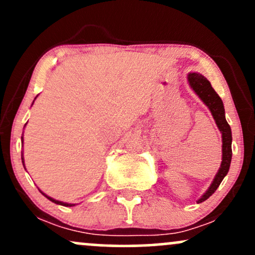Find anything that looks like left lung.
I'll list each match as a JSON object with an SVG mask.
<instances>
[{
	"label": "left lung",
	"mask_w": 255,
	"mask_h": 255,
	"mask_svg": "<svg viewBox=\"0 0 255 255\" xmlns=\"http://www.w3.org/2000/svg\"><path fill=\"white\" fill-rule=\"evenodd\" d=\"M188 81L192 89L195 91V93L203 99L204 103L211 110L213 119H215L219 130L222 131V137H223V157H222L221 169H219L218 174L216 175L209 191L199 199L198 203H203V201L209 199L216 192V189L218 188L219 184L223 181L225 175L229 171L231 154H233V151H231V140H233V137H231L230 126L227 122V120H225L223 102H222L218 93L212 89L210 81L201 74H198V73H191L188 75Z\"/></svg>",
	"instance_id": "1"
}]
</instances>
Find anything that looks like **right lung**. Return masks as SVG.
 <instances>
[{
    "label": "right lung",
    "instance_id": "right-lung-1",
    "mask_svg": "<svg viewBox=\"0 0 255 255\" xmlns=\"http://www.w3.org/2000/svg\"><path fill=\"white\" fill-rule=\"evenodd\" d=\"M49 199V200H51L52 203H55V204H60V205H63V206H72V205H69V204H64V203H61V201H57V200H55V199H52V198H50V197H46Z\"/></svg>",
    "mask_w": 255,
    "mask_h": 255
}]
</instances>
